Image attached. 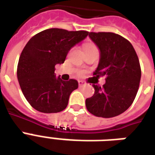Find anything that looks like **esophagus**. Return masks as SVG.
Wrapping results in <instances>:
<instances>
[{
    "mask_svg": "<svg viewBox=\"0 0 155 155\" xmlns=\"http://www.w3.org/2000/svg\"><path fill=\"white\" fill-rule=\"evenodd\" d=\"M78 83H79V86H80V87L83 86V85H84V82L83 81H78Z\"/></svg>",
    "mask_w": 155,
    "mask_h": 155,
    "instance_id": "1",
    "label": "esophagus"
}]
</instances>
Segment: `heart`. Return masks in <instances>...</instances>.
I'll use <instances>...</instances> for the list:
<instances>
[{"label":"heart","instance_id":"heart-1","mask_svg":"<svg viewBox=\"0 0 155 155\" xmlns=\"http://www.w3.org/2000/svg\"><path fill=\"white\" fill-rule=\"evenodd\" d=\"M84 51H97L96 46L93 44H87L84 46Z\"/></svg>","mask_w":155,"mask_h":155}]
</instances>
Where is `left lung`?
I'll use <instances>...</instances> for the list:
<instances>
[{"label":"left lung","mask_w":155,"mask_h":155,"mask_svg":"<svg viewBox=\"0 0 155 155\" xmlns=\"http://www.w3.org/2000/svg\"><path fill=\"white\" fill-rule=\"evenodd\" d=\"M100 50V61L93 74L106 76L101 87L93 83L94 95L85 101L88 111L97 117L111 118L122 114L133 103L140 86L141 70L133 45L112 32H90Z\"/></svg>","instance_id":"obj_1"}]
</instances>
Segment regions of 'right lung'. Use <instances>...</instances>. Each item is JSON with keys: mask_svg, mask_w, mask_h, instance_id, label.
Segmentation results:
<instances>
[{"mask_svg": "<svg viewBox=\"0 0 155 155\" xmlns=\"http://www.w3.org/2000/svg\"><path fill=\"white\" fill-rule=\"evenodd\" d=\"M89 35L85 31H68L51 28L34 35L23 49L17 66V79L29 104L42 113H58L66 108L78 81H62L54 66L63 64L72 47Z\"/></svg>", "mask_w": 155, "mask_h": 155, "instance_id": "obj_1", "label": "right lung"}]
</instances>
